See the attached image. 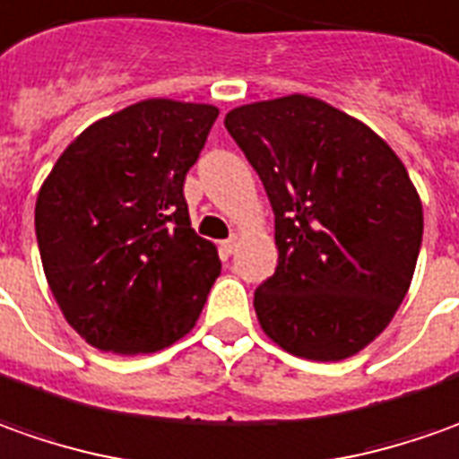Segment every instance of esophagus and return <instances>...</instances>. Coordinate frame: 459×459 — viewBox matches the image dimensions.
Segmentation results:
<instances>
[{"mask_svg": "<svg viewBox=\"0 0 459 459\" xmlns=\"http://www.w3.org/2000/svg\"><path fill=\"white\" fill-rule=\"evenodd\" d=\"M237 245H239V239H237V237L232 235V237H230V239H224V242H222V250L227 252V255H232V252L237 250Z\"/></svg>", "mask_w": 459, "mask_h": 459, "instance_id": "34e87169", "label": "esophagus"}]
</instances>
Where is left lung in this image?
<instances>
[{
	"mask_svg": "<svg viewBox=\"0 0 459 459\" xmlns=\"http://www.w3.org/2000/svg\"><path fill=\"white\" fill-rule=\"evenodd\" d=\"M224 126L275 212L278 267L255 290L260 328L308 361L364 351L402 306L422 245V199L402 159L313 95L232 108Z\"/></svg>",
	"mask_w": 459,
	"mask_h": 459,
	"instance_id": "1",
	"label": "left lung"
}]
</instances>
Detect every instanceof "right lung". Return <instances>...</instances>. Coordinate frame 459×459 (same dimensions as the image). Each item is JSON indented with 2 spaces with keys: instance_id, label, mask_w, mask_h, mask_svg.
Here are the masks:
<instances>
[{
  "instance_id": "add662e5",
  "label": "right lung",
  "mask_w": 459,
  "mask_h": 459,
  "mask_svg": "<svg viewBox=\"0 0 459 459\" xmlns=\"http://www.w3.org/2000/svg\"><path fill=\"white\" fill-rule=\"evenodd\" d=\"M217 116L209 103L138 100L91 123L42 181V270L65 321L98 351H161L199 321L222 263L192 230L184 179Z\"/></svg>"
}]
</instances>
